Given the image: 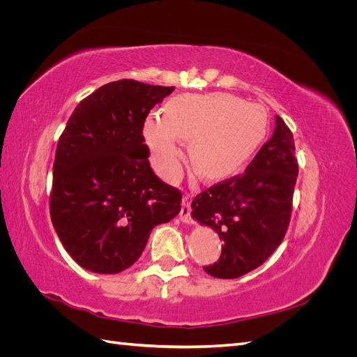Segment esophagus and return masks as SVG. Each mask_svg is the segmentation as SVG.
<instances>
[{
  "mask_svg": "<svg viewBox=\"0 0 357 357\" xmlns=\"http://www.w3.org/2000/svg\"><path fill=\"white\" fill-rule=\"evenodd\" d=\"M190 199H192V195H189V193H186V195L183 197L181 211H180V220L183 223H188V225L193 223V219L190 218Z\"/></svg>",
  "mask_w": 357,
  "mask_h": 357,
  "instance_id": "obj_1",
  "label": "esophagus"
}]
</instances>
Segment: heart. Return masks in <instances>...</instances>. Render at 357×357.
<instances>
[{"label":"heart","instance_id":"heart-1","mask_svg":"<svg viewBox=\"0 0 357 357\" xmlns=\"http://www.w3.org/2000/svg\"><path fill=\"white\" fill-rule=\"evenodd\" d=\"M268 131L264 107L228 93L177 96L165 114L152 113L143 134L158 174L174 181L181 174V139L190 142L192 169L207 181L236 174L247 165Z\"/></svg>","mask_w":357,"mask_h":357}]
</instances>
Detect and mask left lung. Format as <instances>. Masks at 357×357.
<instances>
[{
  "label": "left lung",
  "mask_w": 357,
  "mask_h": 357,
  "mask_svg": "<svg viewBox=\"0 0 357 357\" xmlns=\"http://www.w3.org/2000/svg\"><path fill=\"white\" fill-rule=\"evenodd\" d=\"M298 177L294 135L280 116L271 138L243 176L225 180L192 201V218L223 241L219 261L204 266L215 278H238L261 266L287 231Z\"/></svg>",
  "instance_id": "obj_1"
}]
</instances>
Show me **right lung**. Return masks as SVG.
I'll return each mask as SVG.
<instances>
[{
  "label": "right lung",
  "instance_id": "1",
  "mask_svg": "<svg viewBox=\"0 0 357 357\" xmlns=\"http://www.w3.org/2000/svg\"><path fill=\"white\" fill-rule=\"evenodd\" d=\"M174 88L107 83L75 107L58 142L50 218L62 245L96 274L125 271L155 226L180 213L181 193L155 176L143 126Z\"/></svg>",
  "mask_w": 357,
  "mask_h": 357
}]
</instances>
